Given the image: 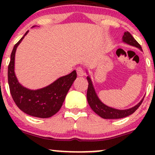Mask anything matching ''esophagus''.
Returning <instances> with one entry per match:
<instances>
[{
  "label": "esophagus",
  "mask_w": 155,
  "mask_h": 155,
  "mask_svg": "<svg viewBox=\"0 0 155 155\" xmlns=\"http://www.w3.org/2000/svg\"><path fill=\"white\" fill-rule=\"evenodd\" d=\"M76 72H77V74L79 76H83L85 74L84 71L81 67H78L76 68Z\"/></svg>",
  "instance_id": "esophagus-1"
}]
</instances>
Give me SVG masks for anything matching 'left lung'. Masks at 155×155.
<instances>
[{"label": "left lung", "mask_w": 155, "mask_h": 155, "mask_svg": "<svg viewBox=\"0 0 155 155\" xmlns=\"http://www.w3.org/2000/svg\"><path fill=\"white\" fill-rule=\"evenodd\" d=\"M122 41L124 43L138 48L142 51V48L140 44L136 41V39L133 38V35L128 31L124 32L123 37H122ZM87 79L89 83L87 92V98L88 104L94 112H95L97 115L104 119H121L129 116L138 109L143 101V98L138 104L132 108H128V109L120 110L109 107V106L103 104L98 98L90 76H87Z\"/></svg>", "instance_id": "8db88e82"}]
</instances>
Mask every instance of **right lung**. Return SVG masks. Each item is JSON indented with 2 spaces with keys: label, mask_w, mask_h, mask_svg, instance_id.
<instances>
[{
  "label": "right lung",
  "mask_w": 155,
  "mask_h": 155,
  "mask_svg": "<svg viewBox=\"0 0 155 155\" xmlns=\"http://www.w3.org/2000/svg\"><path fill=\"white\" fill-rule=\"evenodd\" d=\"M28 33V31H27L24 36L15 44L11 54L8 67L10 92L16 105L27 114L39 118H49L61 108L69 89L76 79V72L74 71L68 75L59 78L49 86L39 90H32L22 86L15 73V52L18 45Z\"/></svg>",
  "instance_id": "1"
}]
</instances>
